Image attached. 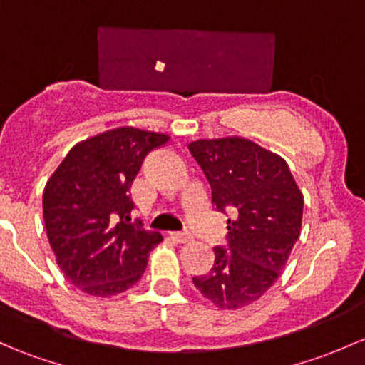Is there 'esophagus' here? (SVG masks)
<instances>
[{
    "label": "esophagus",
    "mask_w": 365,
    "mask_h": 365,
    "mask_svg": "<svg viewBox=\"0 0 365 365\" xmlns=\"http://www.w3.org/2000/svg\"><path fill=\"white\" fill-rule=\"evenodd\" d=\"M171 237L178 243H189L192 241V234L190 232H171Z\"/></svg>",
    "instance_id": "obj_1"
}]
</instances>
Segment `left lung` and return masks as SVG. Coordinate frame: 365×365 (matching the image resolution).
Returning a JSON list of instances; mask_svg holds the SVG:
<instances>
[{
	"mask_svg": "<svg viewBox=\"0 0 365 365\" xmlns=\"http://www.w3.org/2000/svg\"><path fill=\"white\" fill-rule=\"evenodd\" d=\"M189 150L208 178L215 208L234 213L225 248H213V267L192 282L217 308H245L282 274L301 234L304 197L287 160L248 138L195 140Z\"/></svg>",
	"mask_w": 365,
	"mask_h": 365,
	"instance_id": "1",
	"label": "left lung"
}]
</instances>
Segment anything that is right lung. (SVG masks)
<instances>
[{
    "label": "right lung",
    "mask_w": 365,
    "mask_h": 365,
    "mask_svg": "<svg viewBox=\"0 0 365 365\" xmlns=\"http://www.w3.org/2000/svg\"><path fill=\"white\" fill-rule=\"evenodd\" d=\"M170 134L115 128L78 141L43 190V220L57 266L82 292L131 289L163 234L129 224L131 185L143 159Z\"/></svg>",
    "instance_id": "add662e5"
}]
</instances>
